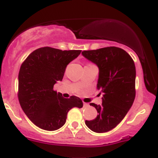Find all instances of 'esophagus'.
Listing matches in <instances>:
<instances>
[{
    "label": "esophagus",
    "mask_w": 158,
    "mask_h": 158,
    "mask_svg": "<svg viewBox=\"0 0 158 158\" xmlns=\"http://www.w3.org/2000/svg\"><path fill=\"white\" fill-rule=\"evenodd\" d=\"M83 106H88V104L86 103V102H83Z\"/></svg>",
    "instance_id": "1"
}]
</instances>
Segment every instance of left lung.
<instances>
[{"label":"left lung","instance_id":"left-lung-1","mask_svg":"<svg viewBox=\"0 0 158 158\" xmlns=\"http://www.w3.org/2000/svg\"><path fill=\"white\" fill-rule=\"evenodd\" d=\"M82 55L98 66L97 89L102 93L101 105L90 104L98 114L93 120H86L85 124L94 132H107L124 118L134 101V62L126 51L117 47L83 51Z\"/></svg>","mask_w":158,"mask_h":158}]
</instances>
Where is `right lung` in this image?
I'll use <instances>...</instances> for the list:
<instances>
[{
    "mask_svg": "<svg viewBox=\"0 0 158 158\" xmlns=\"http://www.w3.org/2000/svg\"><path fill=\"white\" fill-rule=\"evenodd\" d=\"M81 50L62 51L50 47L31 53L21 64L18 75V98L27 117L40 129L53 131L62 127L71 108L83 107L76 96L64 98L53 90L62 81L68 64Z\"/></svg>",
    "mask_w": 158,
    "mask_h": 158,
    "instance_id": "right-lung-1",
    "label": "right lung"
}]
</instances>
